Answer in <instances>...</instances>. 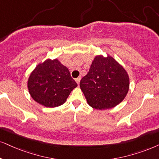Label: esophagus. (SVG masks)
Masks as SVG:
<instances>
[{"label":"esophagus","instance_id":"34e87169","mask_svg":"<svg viewBox=\"0 0 159 159\" xmlns=\"http://www.w3.org/2000/svg\"><path fill=\"white\" fill-rule=\"evenodd\" d=\"M80 80H81V78L80 77H78V78H77L75 79V81H76V83H77L78 85H79V83H80Z\"/></svg>","mask_w":159,"mask_h":159}]
</instances>
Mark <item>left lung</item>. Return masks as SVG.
Listing matches in <instances>:
<instances>
[{
    "mask_svg": "<svg viewBox=\"0 0 159 159\" xmlns=\"http://www.w3.org/2000/svg\"><path fill=\"white\" fill-rule=\"evenodd\" d=\"M129 84V76L121 65L109 55H98L80 81V87L91 107L105 110L121 103L127 95Z\"/></svg>",
    "mask_w": 159,
    "mask_h": 159,
    "instance_id": "1",
    "label": "left lung"
}]
</instances>
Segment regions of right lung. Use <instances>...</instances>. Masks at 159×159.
Masks as SVG:
<instances>
[{"mask_svg":"<svg viewBox=\"0 0 159 159\" xmlns=\"http://www.w3.org/2000/svg\"><path fill=\"white\" fill-rule=\"evenodd\" d=\"M77 86L67 67L57 59H48L39 63L28 80V89L31 98L48 108L65 103L70 92Z\"/></svg>","mask_w":159,"mask_h":159,"instance_id":"add662e5","label":"right lung"}]
</instances>
